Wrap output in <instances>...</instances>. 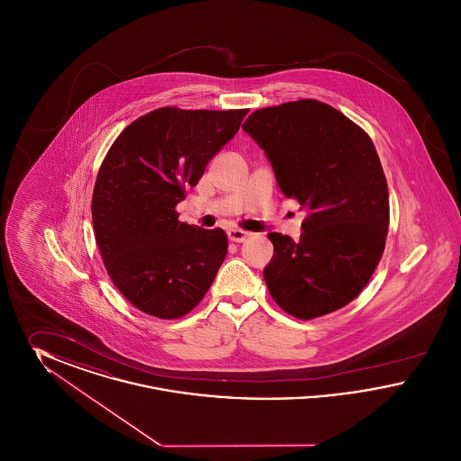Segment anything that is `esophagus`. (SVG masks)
<instances>
[{"mask_svg":"<svg viewBox=\"0 0 461 461\" xmlns=\"http://www.w3.org/2000/svg\"><path fill=\"white\" fill-rule=\"evenodd\" d=\"M249 231H243L240 228H233V230H228V239L231 241H237V243H240V241H245L249 239Z\"/></svg>","mask_w":461,"mask_h":461,"instance_id":"34e87169","label":"esophagus"}]
</instances>
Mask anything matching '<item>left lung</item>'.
Segmentation results:
<instances>
[{"instance_id": "obj_1", "label": "left lung", "mask_w": 461, "mask_h": 461, "mask_svg": "<svg viewBox=\"0 0 461 461\" xmlns=\"http://www.w3.org/2000/svg\"><path fill=\"white\" fill-rule=\"evenodd\" d=\"M241 128L267 155L285 197L307 212L299 240L267 235L271 297L299 320L348 306L370 282L389 230L387 179L372 138L311 98L256 110Z\"/></svg>"}]
</instances>
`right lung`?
<instances>
[{"mask_svg":"<svg viewBox=\"0 0 461 461\" xmlns=\"http://www.w3.org/2000/svg\"><path fill=\"white\" fill-rule=\"evenodd\" d=\"M247 112L162 107L112 143L95 181L93 230L110 280L140 311L181 318L212 285L228 237L177 221L176 205Z\"/></svg>","mask_w":461,"mask_h":461,"instance_id":"add662e5","label":"right lung"}]
</instances>
